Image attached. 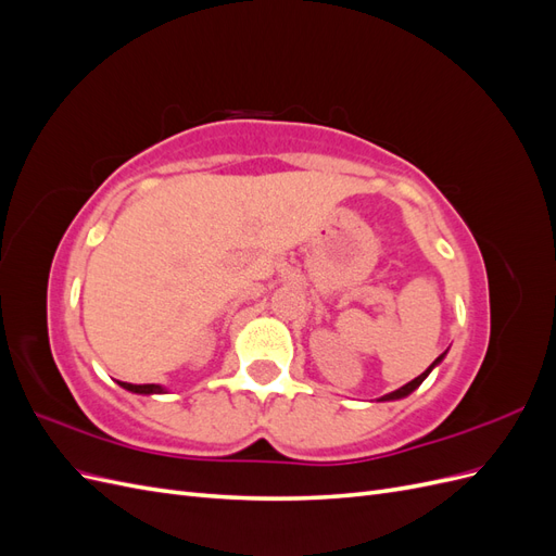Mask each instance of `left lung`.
Returning <instances> with one entry per match:
<instances>
[{
    "mask_svg": "<svg viewBox=\"0 0 556 556\" xmlns=\"http://www.w3.org/2000/svg\"><path fill=\"white\" fill-rule=\"evenodd\" d=\"M445 355H447V352H443V355H441L439 359H435V362H433V364H431V366L427 368V371H425V374H419V376H417L415 380L406 382V384H403V387H399V390H394V392H390V394H384V396H380L378 401H399V399H406L408 394H413V392L417 390V387L425 382V378H427V376H429V374L433 371V368H435V366H439V364L443 362V357H445Z\"/></svg>",
    "mask_w": 556,
    "mask_h": 556,
    "instance_id": "8db88e82",
    "label": "left lung"
}]
</instances>
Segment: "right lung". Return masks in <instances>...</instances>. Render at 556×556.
Segmentation results:
<instances>
[{"label":"right lung","mask_w":556,"mask_h":556,"mask_svg":"<svg viewBox=\"0 0 556 556\" xmlns=\"http://www.w3.org/2000/svg\"><path fill=\"white\" fill-rule=\"evenodd\" d=\"M121 387H123V390H127V392L146 394V396H150V394H166V387H162V384H131V382H121Z\"/></svg>","instance_id":"1"}]
</instances>
